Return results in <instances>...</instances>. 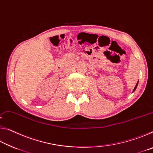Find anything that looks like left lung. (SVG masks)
I'll list each match as a JSON object with an SVG mask.
<instances>
[{"label":"left lung","mask_w":153,"mask_h":153,"mask_svg":"<svg viewBox=\"0 0 153 153\" xmlns=\"http://www.w3.org/2000/svg\"><path fill=\"white\" fill-rule=\"evenodd\" d=\"M138 82H137V84H136V86H135V88H134V90H133V92L135 91L136 90V88H137V86H138Z\"/></svg>","instance_id":"obj_1"}]
</instances>
